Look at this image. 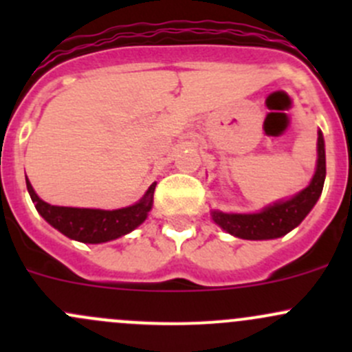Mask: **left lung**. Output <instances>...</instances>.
I'll use <instances>...</instances> for the list:
<instances>
[{
	"label": "left lung",
	"instance_id": "1",
	"mask_svg": "<svg viewBox=\"0 0 352 352\" xmlns=\"http://www.w3.org/2000/svg\"><path fill=\"white\" fill-rule=\"evenodd\" d=\"M325 182V144L324 136L318 131V160L317 172L310 186L287 201L276 202L274 206L262 209L254 214H228V212L212 211V219L225 232L245 240H271L286 235L296 228L305 216L311 211L320 197Z\"/></svg>",
	"mask_w": 352,
	"mask_h": 352
}]
</instances>
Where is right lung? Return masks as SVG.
Wrapping results in <instances>:
<instances>
[{
  "label": "right lung",
  "mask_w": 352,
  "mask_h": 352,
  "mask_svg": "<svg viewBox=\"0 0 352 352\" xmlns=\"http://www.w3.org/2000/svg\"><path fill=\"white\" fill-rule=\"evenodd\" d=\"M155 186L156 184L148 189L144 197L136 204L129 208L113 209V211H104V209L63 208V206L47 204L35 194L32 184L27 179L28 194L42 218L67 239L83 243L109 242L138 228L146 219L153 204Z\"/></svg>",
  "instance_id": "add662e5"
}]
</instances>
